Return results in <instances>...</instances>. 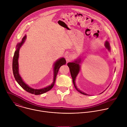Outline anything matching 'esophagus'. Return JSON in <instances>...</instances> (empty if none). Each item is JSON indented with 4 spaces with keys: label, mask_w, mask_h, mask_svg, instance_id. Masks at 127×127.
Instances as JSON below:
<instances>
[{
    "label": "esophagus",
    "mask_w": 127,
    "mask_h": 127,
    "mask_svg": "<svg viewBox=\"0 0 127 127\" xmlns=\"http://www.w3.org/2000/svg\"><path fill=\"white\" fill-rule=\"evenodd\" d=\"M65 60L66 61V62H69L71 61L72 60V56L70 54H67L65 55Z\"/></svg>",
    "instance_id": "34e87169"
}]
</instances>
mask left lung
<instances>
[{"label": "left lung", "instance_id": "8db88e82", "mask_svg": "<svg viewBox=\"0 0 127 127\" xmlns=\"http://www.w3.org/2000/svg\"><path fill=\"white\" fill-rule=\"evenodd\" d=\"M105 46L106 47V49H107L109 51H110V46H109V42L107 41H106L105 43ZM81 62V60L80 59H78V60L75 61L74 62H72V63H67V65L69 68V71H70V73H71V76L72 77L73 79V84L74 85V86L75 87V88L76 89V90L77 91H78L80 93L84 94V95H88V94L84 93L83 92H82L81 90H79L76 86V84H75V80H76V77L77 76L79 71H80V64L79 63ZM104 92V91H103ZM103 92H102L101 93H102Z\"/></svg>", "mask_w": 127, "mask_h": 127}]
</instances>
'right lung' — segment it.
Returning <instances> with one entry per match:
<instances>
[{
    "mask_svg": "<svg viewBox=\"0 0 127 127\" xmlns=\"http://www.w3.org/2000/svg\"><path fill=\"white\" fill-rule=\"evenodd\" d=\"M26 39V35H25L23 38L22 39V40L21 42L18 43L17 45V48L15 52V53H14L13 55V60H12V71H13V76L15 77V78L18 83L19 84V85L27 92L33 94L35 95H40L41 94L44 93L50 90H51L52 87H53L55 81L56 80V76L58 75L59 70L61 66L63 65H64L66 64V61L64 59V58H62L59 60H58L57 61H56L55 64H54V68H53V71H54V78H53V81L52 83L51 84V85H49L45 88L40 89H35L33 88H31L29 87L28 85H27L22 80V78L21 77L19 73V64H18V59H19V50L21 46L23 45L24 43L25 42V40Z\"/></svg>",
    "mask_w": 127,
    "mask_h": 127,
    "instance_id": "obj_1",
    "label": "right lung"
}]
</instances>
